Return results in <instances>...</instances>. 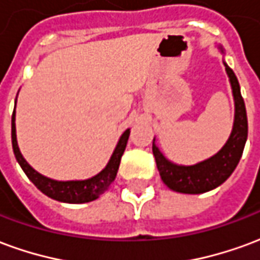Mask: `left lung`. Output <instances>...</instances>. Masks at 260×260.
Instances as JSON below:
<instances>
[{
  "mask_svg": "<svg viewBox=\"0 0 260 260\" xmlns=\"http://www.w3.org/2000/svg\"><path fill=\"white\" fill-rule=\"evenodd\" d=\"M220 51L223 53L221 47ZM224 67L230 78L235 104L234 125L225 145L214 156L203 160L201 163L193 166H178L164 157V154L158 150L153 139V154L156 158L160 177L164 184L173 191L181 193H203V192L212 191L218 185H221L233 174L235 167L240 163L248 138L245 103L241 96L240 83L233 69L225 62Z\"/></svg>",
  "mask_w": 260,
  "mask_h": 260,
  "instance_id": "1",
  "label": "left lung"
}]
</instances>
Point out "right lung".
Wrapping results in <instances>:
<instances>
[{
	"label": "right lung",
	"instance_id": "add662e5",
	"mask_svg": "<svg viewBox=\"0 0 260 260\" xmlns=\"http://www.w3.org/2000/svg\"><path fill=\"white\" fill-rule=\"evenodd\" d=\"M15 106H16V100H15ZM129 132L131 129H126L121 135L117 146L114 149V153L111 158H110V161L97 175L82 181H55L44 177L40 173H37L36 170L30 167V164L23 158L19 147H18V141H16L15 108L14 113H12V131H11V135H12V149H14V154L16 160H18V163L22 167V170L25 171L27 178L36 185L37 189H40L44 195H47L51 199H55V201L58 202H65V203H86V202H91L107 191L110 185L113 184V181L115 180V177H117L119 161H121V157H122L125 147H126Z\"/></svg>",
	"mask_w": 260,
	"mask_h": 260
}]
</instances>
